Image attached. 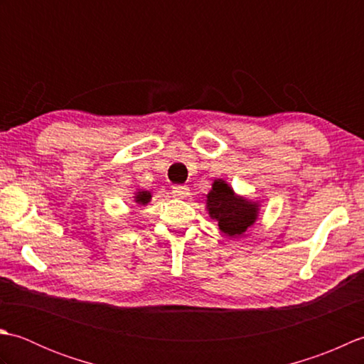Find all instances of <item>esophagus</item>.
Segmentation results:
<instances>
[{
	"mask_svg": "<svg viewBox=\"0 0 364 364\" xmlns=\"http://www.w3.org/2000/svg\"><path fill=\"white\" fill-rule=\"evenodd\" d=\"M189 194V188L184 186V184H175L172 186V196L176 198H184Z\"/></svg>",
	"mask_w": 364,
	"mask_h": 364,
	"instance_id": "obj_1",
	"label": "esophagus"
}]
</instances>
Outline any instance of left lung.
Returning a JSON list of instances; mask_svg holds the SVG:
<instances>
[{
    "instance_id": "8db88e82",
    "label": "left lung",
    "mask_w": 364,
    "mask_h": 364,
    "mask_svg": "<svg viewBox=\"0 0 364 364\" xmlns=\"http://www.w3.org/2000/svg\"><path fill=\"white\" fill-rule=\"evenodd\" d=\"M206 198L210 215L228 236H241L257 219V205L236 197L225 181L215 180Z\"/></svg>"
}]
</instances>
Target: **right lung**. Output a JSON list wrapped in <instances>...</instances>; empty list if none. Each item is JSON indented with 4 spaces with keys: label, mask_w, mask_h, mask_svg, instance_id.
<instances>
[{
    "label": "right lung",
    "mask_w": 364,
    "mask_h": 364,
    "mask_svg": "<svg viewBox=\"0 0 364 364\" xmlns=\"http://www.w3.org/2000/svg\"><path fill=\"white\" fill-rule=\"evenodd\" d=\"M150 198H151V196H150V192H139V194L136 196V202L137 203H141V205H145V203H149L150 202Z\"/></svg>",
    "instance_id": "obj_1"
}]
</instances>
